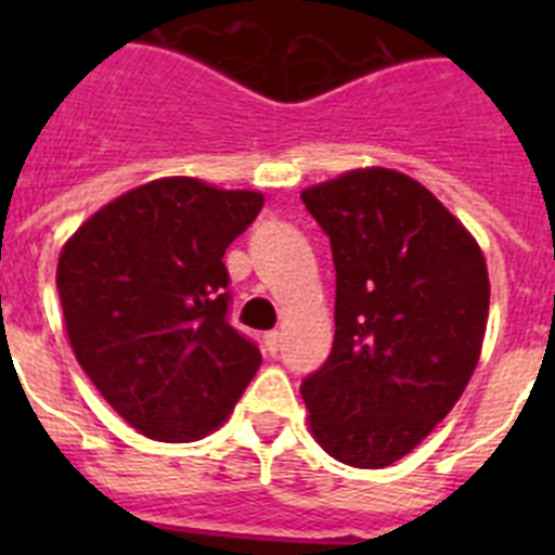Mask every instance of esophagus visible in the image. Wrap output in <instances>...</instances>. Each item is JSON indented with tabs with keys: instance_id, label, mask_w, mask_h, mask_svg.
<instances>
[{
	"instance_id": "esophagus-1",
	"label": "esophagus",
	"mask_w": 555,
	"mask_h": 555,
	"mask_svg": "<svg viewBox=\"0 0 555 555\" xmlns=\"http://www.w3.org/2000/svg\"><path fill=\"white\" fill-rule=\"evenodd\" d=\"M281 341H283L281 331H269L267 336H263V345H267L269 356H278V350H281Z\"/></svg>"
}]
</instances>
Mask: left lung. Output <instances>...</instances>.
<instances>
[{
	"mask_svg": "<svg viewBox=\"0 0 555 555\" xmlns=\"http://www.w3.org/2000/svg\"><path fill=\"white\" fill-rule=\"evenodd\" d=\"M300 197L336 267L333 350L300 386L308 425L341 464L389 467L467 389L487 333V261L403 171H347Z\"/></svg>",
	"mask_w": 555,
	"mask_h": 555,
	"instance_id": "left-lung-1",
	"label": "left lung"
}]
</instances>
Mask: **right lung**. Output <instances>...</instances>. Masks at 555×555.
Listing matches in <instances>:
<instances>
[{"label":"right lung","mask_w":555,"mask_h":555,"mask_svg":"<svg viewBox=\"0 0 555 555\" xmlns=\"http://www.w3.org/2000/svg\"><path fill=\"white\" fill-rule=\"evenodd\" d=\"M261 208L258 191L160 178L96 210L63 247L57 294L72 350L150 439H203L261 366L258 347L228 322L222 261Z\"/></svg>","instance_id":"obj_1"}]
</instances>
